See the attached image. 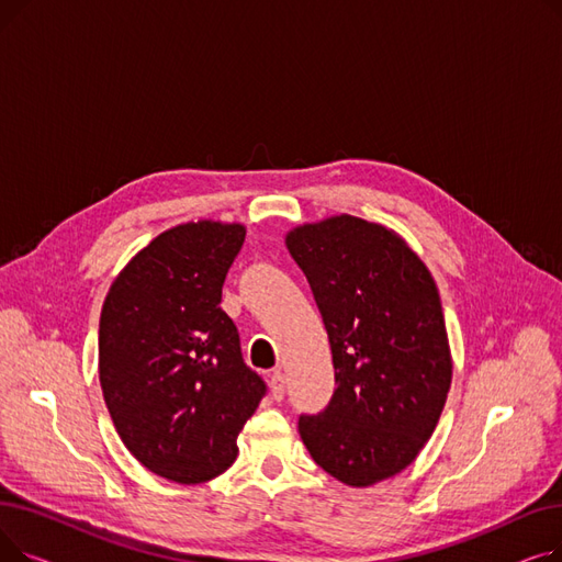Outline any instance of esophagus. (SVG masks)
Listing matches in <instances>:
<instances>
[{"instance_id":"esophagus-1","label":"esophagus","mask_w":562,"mask_h":562,"mask_svg":"<svg viewBox=\"0 0 562 562\" xmlns=\"http://www.w3.org/2000/svg\"><path fill=\"white\" fill-rule=\"evenodd\" d=\"M269 387H271V394L276 401H280L284 396V373L280 369L269 375Z\"/></svg>"}]
</instances>
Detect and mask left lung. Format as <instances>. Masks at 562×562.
<instances>
[{
	"label": "left lung",
	"mask_w": 562,
	"mask_h": 562,
	"mask_svg": "<svg viewBox=\"0 0 562 562\" xmlns=\"http://www.w3.org/2000/svg\"><path fill=\"white\" fill-rule=\"evenodd\" d=\"M326 323L337 390L301 417L312 460L350 487L392 479L445 409L453 360L437 284L394 229L339 214L286 232Z\"/></svg>",
	"instance_id": "8db88e82"
}]
</instances>
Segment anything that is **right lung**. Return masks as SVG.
Returning a JSON list of instances; mask_svg holds the SVG:
<instances>
[{"label":"right lung","instance_id":"1","mask_svg":"<svg viewBox=\"0 0 562 562\" xmlns=\"http://www.w3.org/2000/svg\"><path fill=\"white\" fill-rule=\"evenodd\" d=\"M241 223L175 225L115 276L100 314V385L127 451L153 474L206 483L232 467L236 437L266 394L221 310Z\"/></svg>","mask_w":562,"mask_h":562}]
</instances>
